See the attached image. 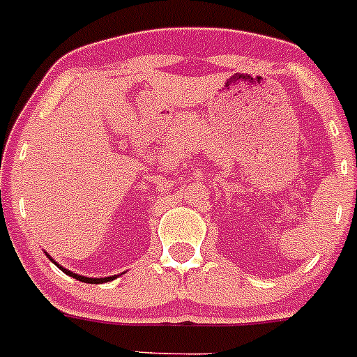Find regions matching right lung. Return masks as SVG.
I'll use <instances>...</instances> for the list:
<instances>
[{
	"label": "right lung",
	"instance_id": "add662e5",
	"mask_svg": "<svg viewBox=\"0 0 357 357\" xmlns=\"http://www.w3.org/2000/svg\"><path fill=\"white\" fill-rule=\"evenodd\" d=\"M46 255H48V252H46ZM48 257H50V255H48ZM50 261H53V263H55V259H52V257H50ZM55 264L59 268H61V270L66 273V275H69V277H73V279L80 280V282H87V284H103V282H110V280H114L116 277H118V275H110V277H96V279H93V277L78 275V273L69 272V270H66V268L61 266V264H59V263H55Z\"/></svg>",
	"mask_w": 357,
	"mask_h": 357
}]
</instances>
